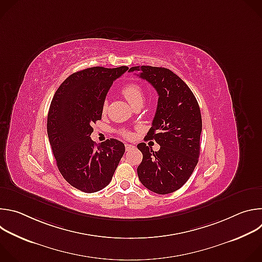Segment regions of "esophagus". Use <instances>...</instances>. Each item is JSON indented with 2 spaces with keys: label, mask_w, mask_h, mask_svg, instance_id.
<instances>
[{
  "label": "esophagus",
  "mask_w": 262,
  "mask_h": 262,
  "mask_svg": "<svg viewBox=\"0 0 262 262\" xmlns=\"http://www.w3.org/2000/svg\"><path fill=\"white\" fill-rule=\"evenodd\" d=\"M134 148H135V146L132 145V144H125V150L126 151H129V150H132V149H134Z\"/></svg>",
  "instance_id": "34e87169"
}]
</instances>
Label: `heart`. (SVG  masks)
I'll use <instances>...</instances> for the list:
<instances>
[{
  "instance_id": "obj_1",
  "label": "heart",
  "mask_w": 262,
  "mask_h": 262,
  "mask_svg": "<svg viewBox=\"0 0 262 262\" xmlns=\"http://www.w3.org/2000/svg\"><path fill=\"white\" fill-rule=\"evenodd\" d=\"M121 93L133 107L142 106L143 103L145 102V91L142 88V86L137 83H128L124 85L121 89ZM106 102H104L102 105L103 112L106 110ZM121 135L123 137H128L129 133L126 130H122Z\"/></svg>"
}]
</instances>
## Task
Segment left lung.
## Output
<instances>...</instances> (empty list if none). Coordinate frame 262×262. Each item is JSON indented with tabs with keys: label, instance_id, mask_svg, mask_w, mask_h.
<instances>
[{
	"label": "left lung",
	"instance_id": "8db88e82",
	"mask_svg": "<svg viewBox=\"0 0 262 262\" xmlns=\"http://www.w3.org/2000/svg\"><path fill=\"white\" fill-rule=\"evenodd\" d=\"M139 77L150 83L159 94L152 125L146 138L161 146L154 151L145 143L138 144L143 155L137 172L149 191L160 195L173 193L188 181L198 163L201 112L198 101L178 76L170 69L154 66H135Z\"/></svg>",
	"mask_w": 262,
	"mask_h": 262
}]
</instances>
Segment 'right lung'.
<instances>
[{
	"label": "right lung",
	"mask_w": 262,
	"mask_h": 262,
	"mask_svg": "<svg viewBox=\"0 0 262 262\" xmlns=\"http://www.w3.org/2000/svg\"><path fill=\"white\" fill-rule=\"evenodd\" d=\"M127 66H100L74 72L56 91L48 114V136L64 179L85 193L106 186L125 151L124 144L110 139L96 145L92 123L101 119L105 95Z\"/></svg>",
	"instance_id": "add662e5"
}]
</instances>
